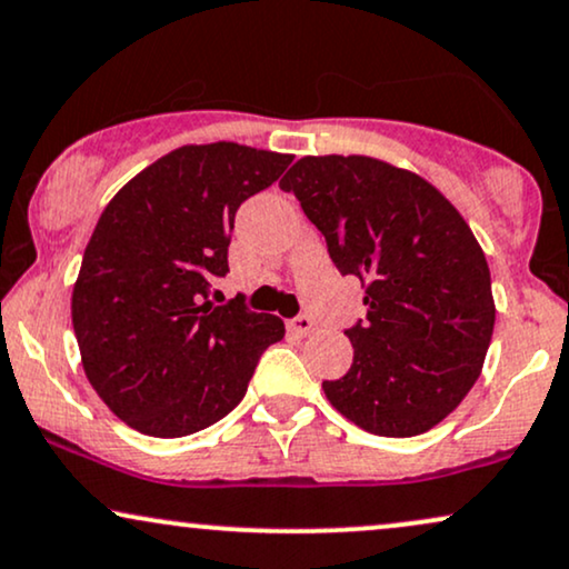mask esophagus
I'll return each mask as SVG.
<instances>
[{
    "mask_svg": "<svg viewBox=\"0 0 569 569\" xmlns=\"http://www.w3.org/2000/svg\"><path fill=\"white\" fill-rule=\"evenodd\" d=\"M289 330H293L297 336H309L315 330V322L309 315H297V318L289 320Z\"/></svg>",
    "mask_w": 569,
    "mask_h": 569,
    "instance_id": "obj_1",
    "label": "esophagus"
}]
</instances>
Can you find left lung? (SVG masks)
Returning a JSON list of instances; mask_svg holds the SVG:
<instances>
[{"mask_svg":"<svg viewBox=\"0 0 569 569\" xmlns=\"http://www.w3.org/2000/svg\"><path fill=\"white\" fill-rule=\"evenodd\" d=\"M280 189L326 236L341 276L368 280L347 328L355 362L322 380L330 405L368 433L420 436L455 412L493 336L491 272L451 201L372 157H301Z\"/></svg>","mask_w":569,"mask_h":569,"instance_id":"8db88e82","label":"left lung"}]
</instances>
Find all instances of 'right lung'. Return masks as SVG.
Here are the masks:
<instances>
[{
    "label": "right lung",
    "instance_id": "obj_1",
    "mask_svg": "<svg viewBox=\"0 0 569 569\" xmlns=\"http://www.w3.org/2000/svg\"><path fill=\"white\" fill-rule=\"evenodd\" d=\"M293 157L218 141L181 147L114 193L73 289V330L93 391L154 438L210 428L247 393L283 320L243 293L212 305L228 276L239 207Z\"/></svg>",
    "mask_w": 569,
    "mask_h": 569
}]
</instances>
